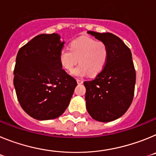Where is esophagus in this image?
Masks as SVG:
<instances>
[{
    "instance_id": "obj_1",
    "label": "esophagus",
    "mask_w": 156,
    "mask_h": 156,
    "mask_svg": "<svg viewBox=\"0 0 156 156\" xmlns=\"http://www.w3.org/2000/svg\"><path fill=\"white\" fill-rule=\"evenodd\" d=\"M76 81H77V83H78V84H81V83H83V80L81 79H77Z\"/></svg>"
}]
</instances>
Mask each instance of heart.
<instances>
[{"mask_svg": "<svg viewBox=\"0 0 156 156\" xmlns=\"http://www.w3.org/2000/svg\"><path fill=\"white\" fill-rule=\"evenodd\" d=\"M80 66L73 71L76 76L87 74L94 76L104 69L108 59V48L102 41L87 37L78 38L71 43L70 48H63L59 53V61L67 71H72L76 65Z\"/></svg>", "mask_w": 156, "mask_h": 156, "instance_id": "1", "label": "heart"}]
</instances>
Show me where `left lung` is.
<instances>
[{
  "label": "left lung",
  "mask_w": 156,
  "mask_h": 156,
  "mask_svg": "<svg viewBox=\"0 0 156 156\" xmlns=\"http://www.w3.org/2000/svg\"><path fill=\"white\" fill-rule=\"evenodd\" d=\"M87 33L107 45L108 59L104 69L94 79L83 82L87 109L94 119L110 122L122 116L133 101L136 72L131 51L114 34Z\"/></svg>",
  "instance_id": "obj_1"
}]
</instances>
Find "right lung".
I'll use <instances>...</instances> for the list:
<instances>
[{"mask_svg":"<svg viewBox=\"0 0 156 156\" xmlns=\"http://www.w3.org/2000/svg\"><path fill=\"white\" fill-rule=\"evenodd\" d=\"M63 47L58 34H41L17 54L13 80L17 98L23 109L36 119L60 116L77 85L62 69L59 53Z\"/></svg>","mask_w":156,"mask_h":156,"instance_id":"1","label":"right lung"}]
</instances>
